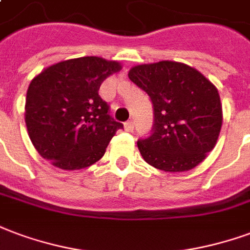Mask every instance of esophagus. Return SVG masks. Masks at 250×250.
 Listing matches in <instances>:
<instances>
[{
  "label": "esophagus",
  "mask_w": 250,
  "mask_h": 250,
  "mask_svg": "<svg viewBox=\"0 0 250 250\" xmlns=\"http://www.w3.org/2000/svg\"><path fill=\"white\" fill-rule=\"evenodd\" d=\"M125 131L131 132V131L134 130V122H132V120H128V122H125Z\"/></svg>",
  "instance_id": "obj_1"
}]
</instances>
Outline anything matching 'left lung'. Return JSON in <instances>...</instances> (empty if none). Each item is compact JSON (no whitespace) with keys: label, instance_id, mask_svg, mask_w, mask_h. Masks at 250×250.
I'll return each mask as SVG.
<instances>
[{"label":"left lung","instance_id":"left-lung-1","mask_svg":"<svg viewBox=\"0 0 250 250\" xmlns=\"http://www.w3.org/2000/svg\"><path fill=\"white\" fill-rule=\"evenodd\" d=\"M128 78L153 104L151 135L138 140L144 160L166 172L199 166L216 146L223 125L213 83L196 68L172 61L134 66Z\"/></svg>","mask_w":250,"mask_h":250}]
</instances>
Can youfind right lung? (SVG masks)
<instances>
[{
	"label": "right lung",
	"mask_w": 250,
	"mask_h": 250,
	"mask_svg": "<svg viewBox=\"0 0 250 250\" xmlns=\"http://www.w3.org/2000/svg\"><path fill=\"white\" fill-rule=\"evenodd\" d=\"M122 64L99 57L62 61L46 67L29 84L25 123L41 156L61 169H82L104 155L123 125L108 115L99 97L102 82Z\"/></svg>",
	"instance_id": "add662e5"
}]
</instances>
